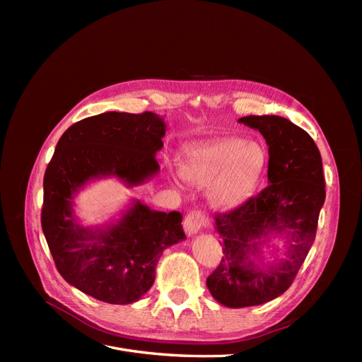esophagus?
<instances>
[{"label":"esophagus","mask_w":362,"mask_h":362,"mask_svg":"<svg viewBox=\"0 0 362 362\" xmlns=\"http://www.w3.org/2000/svg\"><path fill=\"white\" fill-rule=\"evenodd\" d=\"M208 218L201 211H190L184 218V229L189 235L198 234L201 229L206 225Z\"/></svg>","instance_id":"esophagus-1"}]
</instances>
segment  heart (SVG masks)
Wrapping results in <instances>:
<instances>
[{
    "label": "heart",
    "mask_w": 362,
    "mask_h": 362,
    "mask_svg": "<svg viewBox=\"0 0 362 362\" xmlns=\"http://www.w3.org/2000/svg\"><path fill=\"white\" fill-rule=\"evenodd\" d=\"M267 152L255 141L226 137L189 151L181 164L184 180L210 187V202L218 210L243 205L266 170Z\"/></svg>",
    "instance_id": "heart-1"
}]
</instances>
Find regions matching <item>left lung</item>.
<instances>
[{"mask_svg":"<svg viewBox=\"0 0 362 362\" xmlns=\"http://www.w3.org/2000/svg\"><path fill=\"white\" fill-rule=\"evenodd\" d=\"M238 122L266 139L269 185L214 217L225 257L206 287L228 308L270 302L291 286L314 243L326 198L320 152L306 131L281 116H245ZM275 236L283 238L284 249L274 250V259L266 262L262 247Z\"/></svg>","mask_w":362,"mask_h":362,"instance_id":"obj_1","label":"left lung"}]
</instances>
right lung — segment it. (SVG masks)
Masks as SVG:
<instances>
[{
	"label": "right lung",
	"instance_id": "right-lung-1",
	"mask_svg": "<svg viewBox=\"0 0 362 362\" xmlns=\"http://www.w3.org/2000/svg\"><path fill=\"white\" fill-rule=\"evenodd\" d=\"M166 128L152 112L86 117L64 131L47 168L42 229L51 255L64 281L98 300L133 303L152 287L163 250L185 240L182 214L133 199L116 221L84 226L75 196L96 180L137 187L154 178Z\"/></svg>",
	"mask_w": 362,
	"mask_h": 362
}]
</instances>
